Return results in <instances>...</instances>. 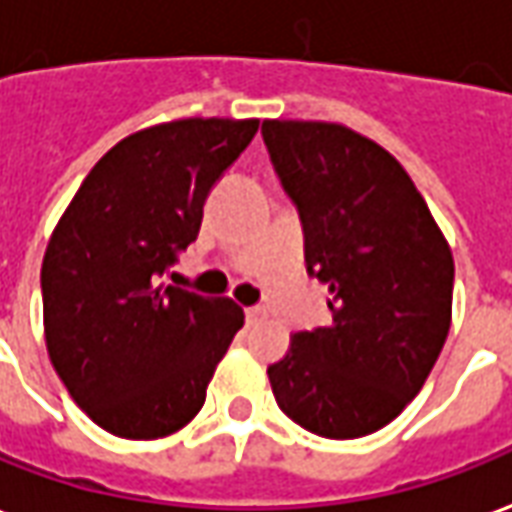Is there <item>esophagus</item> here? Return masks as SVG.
I'll return each instance as SVG.
<instances>
[{"mask_svg":"<svg viewBox=\"0 0 512 512\" xmlns=\"http://www.w3.org/2000/svg\"><path fill=\"white\" fill-rule=\"evenodd\" d=\"M263 316H266L263 307H246V324H257Z\"/></svg>","mask_w":512,"mask_h":512,"instance_id":"obj_1","label":"esophagus"}]
</instances>
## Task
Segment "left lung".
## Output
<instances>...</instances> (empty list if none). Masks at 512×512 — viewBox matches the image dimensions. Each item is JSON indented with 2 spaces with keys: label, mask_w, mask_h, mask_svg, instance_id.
Instances as JSON below:
<instances>
[{
  "label": "left lung",
  "mask_w": 512,
  "mask_h": 512,
  "mask_svg": "<svg viewBox=\"0 0 512 512\" xmlns=\"http://www.w3.org/2000/svg\"><path fill=\"white\" fill-rule=\"evenodd\" d=\"M305 230L307 274L330 285V327L293 332L268 366L285 416L321 438H363L430 377L452 324L455 260L399 160L332 121H263Z\"/></svg>",
  "instance_id": "1"
}]
</instances>
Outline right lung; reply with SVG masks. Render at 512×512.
<instances>
[{
	"label": "right lung",
	"instance_id": "add662e5",
	"mask_svg": "<svg viewBox=\"0 0 512 512\" xmlns=\"http://www.w3.org/2000/svg\"><path fill=\"white\" fill-rule=\"evenodd\" d=\"M257 119H177L132 132L82 180L41 266L49 360L110 435L155 441L202 410L244 310L160 277Z\"/></svg>",
	"mask_w": 512,
	"mask_h": 512
}]
</instances>
